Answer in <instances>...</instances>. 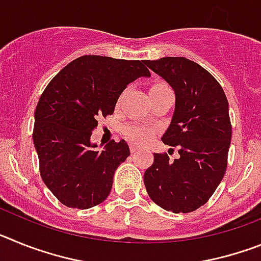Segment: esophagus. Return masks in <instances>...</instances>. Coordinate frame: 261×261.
<instances>
[{
    "label": "esophagus",
    "mask_w": 261,
    "mask_h": 261,
    "mask_svg": "<svg viewBox=\"0 0 261 261\" xmlns=\"http://www.w3.org/2000/svg\"><path fill=\"white\" fill-rule=\"evenodd\" d=\"M129 149H130V151H132V153H135V151H137L138 149H140V146L136 144H130L129 145Z\"/></svg>",
    "instance_id": "esophagus-1"
}]
</instances>
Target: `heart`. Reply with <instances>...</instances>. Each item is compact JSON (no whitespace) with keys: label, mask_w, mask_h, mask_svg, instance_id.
I'll list each match as a JSON object with an SVG mask.
<instances>
[{"label":"heart","mask_w":261,"mask_h":261,"mask_svg":"<svg viewBox=\"0 0 261 261\" xmlns=\"http://www.w3.org/2000/svg\"><path fill=\"white\" fill-rule=\"evenodd\" d=\"M162 90H170V87L166 84H162V82H158V84H154L150 89V93L153 91H162ZM124 133H125L126 137L133 142H145L147 138L150 137L153 130H151L149 126L144 125H128L124 129Z\"/></svg>","instance_id":"1"}]
</instances>
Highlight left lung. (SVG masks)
<instances>
[{
    "instance_id": "obj_1",
    "label": "left lung",
    "mask_w": 261,
    "mask_h": 261,
    "mask_svg": "<svg viewBox=\"0 0 261 261\" xmlns=\"http://www.w3.org/2000/svg\"><path fill=\"white\" fill-rule=\"evenodd\" d=\"M175 93V110L162 141L179 158L154 154L144 174L147 195L158 206L190 213L211 199L227 167L231 141L229 103L216 78L186 57L145 62Z\"/></svg>"
}]
</instances>
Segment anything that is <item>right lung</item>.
<instances>
[{"instance_id": "obj_1", "label": "right lung", "mask_w": 261, "mask_h": 261, "mask_svg": "<svg viewBox=\"0 0 261 261\" xmlns=\"http://www.w3.org/2000/svg\"><path fill=\"white\" fill-rule=\"evenodd\" d=\"M140 77H150L140 60L89 55L69 62L41 94L32 135L40 175L68 208H93L110 195L129 146L111 141L99 151L90 138L99 117L114 114L119 96Z\"/></svg>"}]
</instances>
